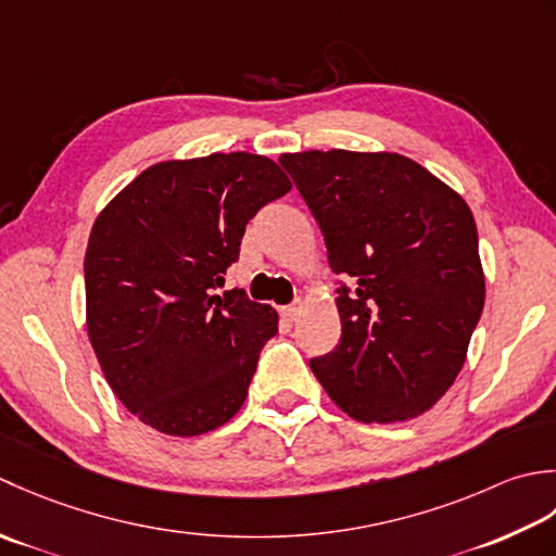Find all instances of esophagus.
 <instances>
[{"mask_svg": "<svg viewBox=\"0 0 556 556\" xmlns=\"http://www.w3.org/2000/svg\"><path fill=\"white\" fill-rule=\"evenodd\" d=\"M300 309H302V304L298 302V304H290V307H286V309H282V316H286V319L288 321H294V319H298V314H300Z\"/></svg>", "mask_w": 556, "mask_h": 556, "instance_id": "1", "label": "esophagus"}]
</instances>
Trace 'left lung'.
Returning a JSON list of instances; mask_svg holds the SVG:
<instances>
[{"label":"left lung","instance_id":"8db88e82","mask_svg":"<svg viewBox=\"0 0 556 556\" xmlns=\"http://www.w3.org/2000/svg\"><path fill=\"white\" fill-rule=\"evenodd\" d=\"M324 232L341 343L309 367L357 422H405L456 381L484 307L472 211L401 153L280 155Z\"/></svg>","mask_w":556,"mask_h":556}]
</instances>
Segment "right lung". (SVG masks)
Returning <instances> with one entry per match:
<instances>
[{
  "label": "right lung",
  "mask_w": 556,
  "mask_h": 556,
  "mask_svg": "<svg viewBox=\"0 0 556 556\" xmlns=\"http://www.w3.org/2000/svg\"><path fill=\"white\" fill-rule=\"evenodd\" d=\"M266 155L211 153L146 167L88 237L86 328L110 389L157 432L199 437L240 410L278 314L223 288L247 223L286 197Z\"/></svg>",
  "instance_id": "1"
}]
</instances>
